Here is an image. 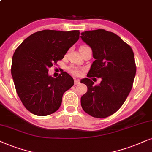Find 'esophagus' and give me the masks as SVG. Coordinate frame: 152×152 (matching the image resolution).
Instances as JSON below:
<instances>
[{"label": "esophagus", "mask_w": 152, "mask_h": 152, "mask_svg": "<svg viewBox=\"0 0 152 152\" xmlns=\"http://www.w3.org/2000/svg\"><path fill=\"white\" fill-rule=\"evenodd\" d=\"M79 84H80V80H76V79L74 80V86L79 85Z\"/></svg>", "instance_id": "34e87169"}]
</instances>
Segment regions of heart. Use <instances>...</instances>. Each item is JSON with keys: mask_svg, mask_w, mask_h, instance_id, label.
I'll return each mask as SVG.
<instances>
[{"mask_svg": "<svg viewBox=\"0 0 152 152\" xmlns=\"http://www.w3.org/2000/svg\"><path fill=\"white\" fill-rule=\"evenodd\" d=\"M69 70L70 73H72V74L74 75H79L80 74V69H78L76 68V67L71 66L70 68L69 69Z\"/></svg>", "mask_w": 152, "mask_h": 152, "instance_id": "1", "label": "heart"}]
</instances>
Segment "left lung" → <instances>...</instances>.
I'll list each match as a JSON object with an SVG mask.
<instances>
[{"instance_id":"left-lung-1","label":"left lung","mask_w":152,"mask_h":152,"mask_svg":"<svg viewBox=\"0 0 152 152\" xmlns=\"http://www.w3.org/2000/svg\"><path fill=\"white\" fill-rule=\"evenodd\" d=\"M80 37L95 59L88 78L80 81L88 87L81 107L91 116L106 118L121 108L132 89L136 74L133 51L118 36L104 29L86 31ZM93 77L102 78L99 85H93Z\"/></svg>"}]
</instances>
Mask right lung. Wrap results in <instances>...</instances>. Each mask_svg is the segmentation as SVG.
Segmentation results:
<instances>
[{"label": "right lung", "instance_id": "right-lung-1", "mask_svg": "<svg viewBox=\"0 0 152 152\" xmlns=\"http://www.w3.org/2000/svg\"><path fill=\"white\" fill-rule=\"evenodd\" d=\"M79 35L78 30H43L26 38L15 51L11 74L17 95L31 113L43 116L55 112L63 94L74 86V79L66 72L57 78L48 72L63 59Z\"/></svg>", "mask_w": 152, "mask_h": 152}]
</instances>
